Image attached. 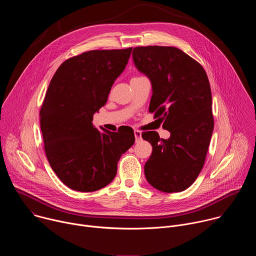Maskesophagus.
I'll return each mask as SVG.
<instances>
[{
    "mask_svg": "<svg viewBox=\"0 0 256 256\" xmlns=\"http://www.w3.org/2000/svg\"><path fill=\"white\" fill-rule=\"evenodd\" d=\"M134 134L136 142H140V138H142V132H140V130H134Z\"/></svg>",
    "mask_w": 256,
    "mask_h": 256,
    "instance_id": "34e87169",
    "label": "esophagus"
}]
</instances>
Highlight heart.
Listing matches in <instances>:
<instances>
[{
	"instance_id": "heart-1",
	"label": "heart",
	"mask_w": 256,
	"mask_h": 256,
	"mask_svg": "<svg viewBox=\"0 0 256 256\" xmlns=\"http://www.w3.org/2000/svg\"><path fill=\"white\" fill-rule=\"evenodd\" d=\"M134 78H138V77H134Z\"/></svg>"
}]
</instances>
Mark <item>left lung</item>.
Listing matches in <instances>:
<instances>
[{
  "instance_id": "8db88e82",
  "label": "left lung",
  "mask_w": 256,
  "mask_h": 256,
  "mask_svg": "<svg viewBox=\"0 0 256 256\" xmlns=\"http://www.w3.org/2000/svg\"><path fill=\"white\" fill-rule=\"evenodd\" d=\"M138 70L151 80L149 112L164 120L168 140L144 132L153 152L144 164L149 184L164 192L188 188L200 173L214 130L212 92L204 68L173 46H138L132 50Z\"/></svg>"
}]
</instances>
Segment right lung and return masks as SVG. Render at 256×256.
I'll return each mask as SVG.
<instances>
[{
  "mask_svg": "<svg viewBox=\"0 0 256 256\" xmlns=\"http://www.w3.org/2000/svg\"><path fill=\"white\" fill-rule=\"evenodd\" d=\"M132 48L89 50L64 60L54 75L40 116L46 158L68 188L90 192L110 184L134 142L132 128L97 130L93 116L106 103Z\"/></svg>",
  "mask_w": 256,
  "mask_h": 256,
  "instance_id": "obj_1",
  "label": "right lung"
}]
</instances>
